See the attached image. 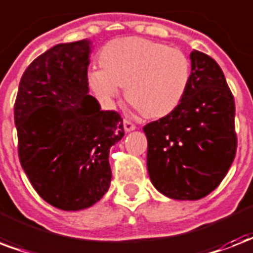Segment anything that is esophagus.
Instances as JSON below:
<instances>
[{
	"label": "esophagus",
	"mask_w": 253,
	"mask_h": 253,
	"mask_svg": "<svg viewBox=\"0 0 253 253\" xmlns=\"http://www.w3.org/2000/svg\"><path fill=\"white\" fill-rule=\"evenodd\" d=\"M123 128H125V131H126V132H130V131L135 130V128H136V126H135L132 122H130L128 119H125V121H123Z\"/></svg>",
	"instance_id": "obj_1"
}]
</instances>
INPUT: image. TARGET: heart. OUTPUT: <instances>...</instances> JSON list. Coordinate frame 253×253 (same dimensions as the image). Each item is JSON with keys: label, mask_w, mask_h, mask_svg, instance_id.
<instances>
[{"label": "heart", "mask_w": 253, "mask_h": 253, "mask_svg": "<svg viewBox=\"0 0 253 253\" xmlns=\"http://www.w3.org/2000/svg\"><path fill=\"white\" fill-rule=\"evenodd\" d=\"M101 70L88 73V84L105 103L125 88L126 101L142 117L161 119L178 109L191 81L190 59L180 49L140 37L118 38L103 46Z\"/></svg>", "instance_id": "obj_1"}]
</instances>
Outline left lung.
I'll return each instance as SVG.
<instances>
[{
  "mask_svg": "<svg viewBox=\"0 0 253 253\" xmlns=\"http://www.w3.org/2000/svg\"><path fill=\"white\" fill-rule=\"evenodd\" d=\"M191 81L178 109L143 127L152 184L176 200H198L215 190L236 155L235 101L220 66L194 50Z\"/></svg>",
  "mask_w": 253,
  "mask_h": 253,
  "instance_id": "1",
  "label": "left lung"
}]
</instances>
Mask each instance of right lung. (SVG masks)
<instances>
[{
    "mask_svg": "<svg viewBox=\"0 0 253 253\" xmlns=\"http://www.w3.org/2000/svg\"><path fill=\"white\" fill-rule=\"evenodd\" d=\"M91 41L59 43L25 70L14 103L18 157L42 199L63 211L91 207L110 187V147L125 135L117 111L88 94Z\"/></svg>",
    "mask_w": 253,
    "mask_h": 253,
    "instance_id": "1",
    "label": "right lung"
}]
</instances>
